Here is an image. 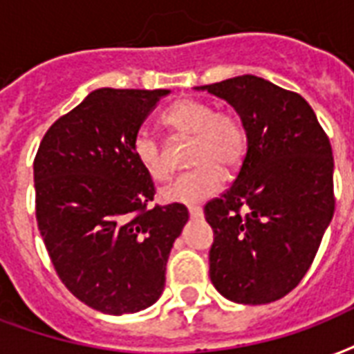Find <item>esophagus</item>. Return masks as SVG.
Wrapping results in <instances>:
<instances>
[{"label": "esophagus", "instance_id": "obj_1", "mask_svg": "<svg viewBox=\"0 0 354 354\" xmlns=\"http://www.w3.org/2000/svg\"><path fill=\"white\" fill-rule=\"evenodd\" d=\"M189 215H191L193 219H198V217H202V207L201 206H189Z\"/></svg>", "mask_w": 354, "mask_h": 354}]
</instances>
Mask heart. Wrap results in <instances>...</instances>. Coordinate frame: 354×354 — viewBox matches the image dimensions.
I'll return each mask as SVG.
<instances>
[{
  "instance_id": "obj_1",
  "label": "heart",
  "mask_w": 354,
  "mask_h": 354,
  "mask_svg": "<svg viewBox=\"0 0 354 354\" xmlns=\"http://www.w3.org/2000/svg\"><path fill=\"white\" fill-rule=\"evenodd\" d=\"M174 133L193 137L189 163L195 167L159 189V198L169 204H196L223 187V172L236 171L247 153V129L236 115L215 111L206 102L180 100L163 117ZM131 152L153 180L167 176L163 147L148 129L137 131Z\"/></svg>"
}]
</instances>
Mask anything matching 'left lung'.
<instances>
[{"instance_id":"obj_1","label":"left lung","mask_w":354,"mask_h":354,"mask_svg":"<svg viewBox=\"0 0 354 354\" xmlns=\"http://www.w3.org/2000/svg\"><path fill=\"white\" fill-rule=\"evenodd\" d=\"M198 88L228 102L247 129L237 178L204 206L209 279L234 303H273L303 280L333 221V148L301 94L249 74Z\"/></svg>"}]
</instances>
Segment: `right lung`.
Instances as JSON below:
<instances>
[{"label":"right lung","instance_id":"right-lung-1","mask_svg":"<svg viewBox=\"0 0 354 354\" xmlns=\"http://www.w3.org/2000/svg\"><path fill=\"white\" fill-rule=\"evenodd\" d=\"M167 88H98L51 124L35 158L40 236L59 279L102 314H135L165 288L183 204L148 209L156 187L131 142Z\"/></svg>","mask_w":354,"mask_h":354}]
</instances>
